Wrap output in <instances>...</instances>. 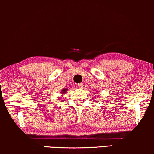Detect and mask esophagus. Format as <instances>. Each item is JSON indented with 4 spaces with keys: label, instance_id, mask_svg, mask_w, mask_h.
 Segmentation results:
<instances>
[{
    "label": "esophagus",
    "instance_id": "esophagus-1",
    "mask_svg": "<svg viewBox=\"0 0 154 154\" xmlns=\"http://www.w3.org/2000/svg\"><path fill=\"white\" fill-rule=\"evenodd\" d=\"M77 87L79 88H82V87H83V84H82V83L77 84Z\"/></svg>",
    "mask_w": 154,
    "mask_h": 154
}]
</instances>
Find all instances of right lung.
<instances>
[{
	"instance_id": "obj_1",
	"label": "right lung",
	"mask_w": 154,
	"mask_h": 154,
	"mask_svg": "<svg viewBox=\"0 0 154 154\" xmlns=\"http://www.w3.org/2000/svg\"><path fill=\"white\" fill-rule=\"evenodd\" d=\"M66 91H67V89H63V90L61 91V92H60V94H66Z\"/></svg>"
}]
</instances>
